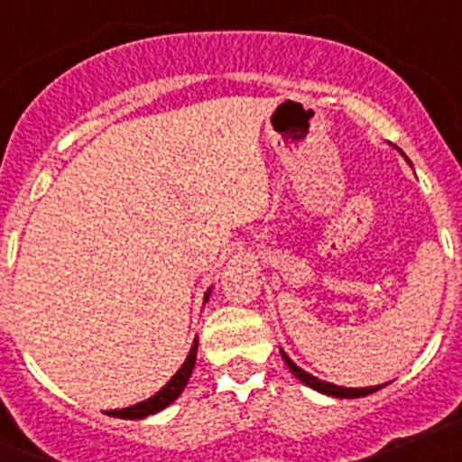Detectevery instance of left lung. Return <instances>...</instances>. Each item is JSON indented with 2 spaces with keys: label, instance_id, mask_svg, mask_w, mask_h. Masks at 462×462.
<instances>
[{
  "label": "left lung",
  "instance_id": "8db88e82",
  "mask_svg": "<svg viewBox=\"0 0 462 462\" xmlns=\"http://www.w3.org/2000/svg\"><path fill=\"white\" fill-rule=\"evenodd\" d=\"M393 148H395V145H393ZM395 150L402 154V150H400V148H395ZM402 157H405V154H402ZM407 162H410V159H407ZM410 166H411V162H410ZM280 354H282V361L287 363V368L291 370V373L296 374V377L300 379L305 386H310V389H314V391H319V393H324V395H333V398H363V395H370V393H374V391L382 389V386H386V383H379V386H365V389H346V386H337V383L324 382V379L305 373L303 368H298L296 363H293L291 358L284 354V349H280Z\"/></svg>",
  "mask_w": 462,
  "mask_h": 462
}]
</instances>
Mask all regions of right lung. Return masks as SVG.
Returning a JSON list of instances; mask_svg holds the SVG:
<instances>
[{"instance_id": "obj_1", "label": "right lung", "mask_w": 462, "mask_h": 462, "mask_svg": "<svg viewBox=\"0 0 462 462\" xmlns=\"http://www.w3.org/2000/svg\"><path fill=\"white\" fill-rule=\"evenodd\" d=\"M210 291H212V287H208V291L203 293V305L208 303ZM196 349H199V340L194 337L185 363H182L180 368H178V373H175L173 377H171L169 382H166L164 386H162V389L152 395V398L143 400V402H136V405H132V407H125V410H110L108 414L117 416V419H145V416L157 414V411H162L164 407H169L173 400H178V395L185 391L187 382H189L191 370H194V365H196Z\"/></svg>"}]
</instances>
